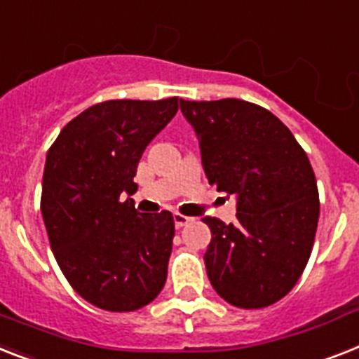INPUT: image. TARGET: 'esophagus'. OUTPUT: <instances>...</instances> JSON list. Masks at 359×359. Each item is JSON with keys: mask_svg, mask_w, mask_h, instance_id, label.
Instances as JSON below:
<instances>
[{"mask_svg": "<svg viewBox=\"0 0 359 359\" xmlns=\"http://www.w3.org/2000/svg\"><path fill=\"white\" fill-rule=\"evenodd\" d=\"M173 221H175V226L177 229H182V226H186L188 223H191V217H188V215H182V214H175L173 215Z\"/></svg>", "mask_w": 359, "mask_h": 359, "instance_id": "esophagus-1", "label": "esophagus"}]
</instances>
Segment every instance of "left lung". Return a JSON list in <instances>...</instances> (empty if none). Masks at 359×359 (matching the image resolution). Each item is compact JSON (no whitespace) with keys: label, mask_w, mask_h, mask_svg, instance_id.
<instances>
[{"label":"left lung","mask_w":359,"mask_h":359,"mask_svg":"<svg viewBox=\"0 0 359 359\" xmlns=\"http://www.w3.org/2000/svg\"><path fill=\"white\" fill-rule=\"evenodd\" d=\"M208 182L238 197V223L205 217L206 273L229 304L258 310L293 290L310 260L319 191L304 149L275 114L241 99L184 101Z\"/></svg>","instance_id":"obj_1"}]
</instances>
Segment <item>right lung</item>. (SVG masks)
Here are the masks:
<instances>
[{
    "label": "right lung",
    "instance_id": "add662e5",
    "mask_svg": "<svg viewBox=\"0 0 359 359\" xmlns=\"http://www.w3.org/2000/svg\"><path fill=\"white\" fill-rule=\"evenodd\" d=\"M179 110V97L112 99L69 121L46 156L42 217L69 285L107 311L154 301L168 276L171 212L140 214L134 175L151 140Z\"/></svg>",
    "mask_w": 359,
    "mask_h": 359
}]
</instances>
